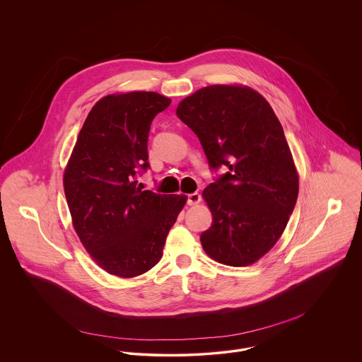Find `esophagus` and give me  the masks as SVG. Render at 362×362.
Instances as JSON below:
<instances>
[{
  "instance_id": "34e87169",
  "label": "esophagus",
  "mask_w": 362,
  "mask_h": 362,
  "mask_svg": "<svg viewBox=\"0 0 362 362\" xmlns=\"http://www.w3.org/2000/svg\"><path fill=\"white\" fill-rule=\"evenodd\" d=\"M188 205L192 206V205H198L201 202V195L198 192H194V194H189L188 195Z\"/></svg>"
}]
</instances>
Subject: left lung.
Returning <instances> with one entry per match:
<instances>
[{
  "label": "left lung",
  "instance_id": "8db88e82",
  "mask_svg": "<svg viewBox=\"0 0 362 362\" xmlns=\"http://www.w3.org/2000/svg\"><path fill=\"white\" fill-rule=\"evenodd\" d=\"M177 117L199 138L211 168L228 171L202 197L211 227L201 243L228 266H250L281 237L298 197V173L267 100L245 85H210L182 99Z\"/></svg>",
  "mask_w": 362,
  "mask_h": 362
}]
</instances>
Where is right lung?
<instances>
[{"label":"right lung","mask_w":362,"mask_h":362,"mask_svg":"<svg viewBox=\"0 0 362 362\" xmlns=\"http://www.w3.org/2000/svg\"><path fill=\"white\" fill-rule=\"evenodd\" d=\"M171 100L156 92L112 93L88 114L64 170V192L82 245L103 270L136 277L158 263L185 195L142 191L148 136Z\"/></svg>","instance_id":"right-lung-1"}]
</instances>
